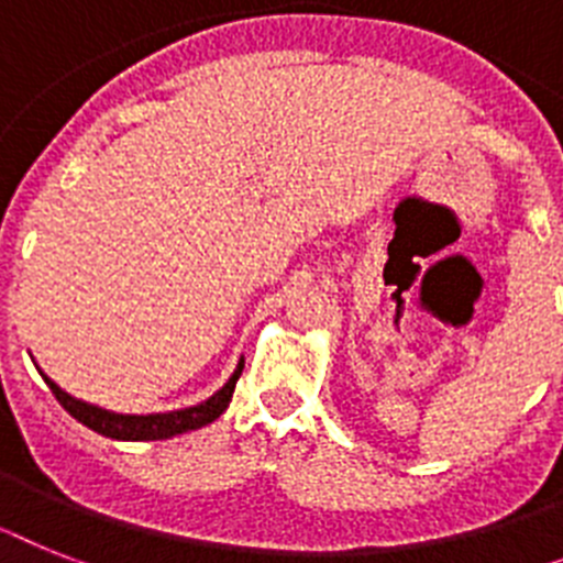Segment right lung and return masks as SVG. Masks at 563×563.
Listing matches in <instances>:
<instances>
[{"label": "right lung", "instance_id": "add662e5", "mask_svg": "<svg viewBox=\"0 0 563 563\" xmlns=\"http://www.w3.org/2000/svg\"><path fill=\"white\" fill-rule=\"evenodd\" d=\"M240 372H243V361L238 363V369H234V375L225 380L223 389H217L209 400H202V404L197 406H186V409H174V412L154 415L108 412L102 406L85 404V400L74 398V395H68L65 389H59L42 369L40 375L45 377V384L51 386V391H54L56 400L63 404L65 412H68L70 418H77L79 423H85L88 429H93V432L113 438V441H165V438L191 432V429H200L206 427V423H211V420L220 418V415L229 409Z\"/></svg>", "mask_w": 563, "mask_h": 563}]
</instances>
